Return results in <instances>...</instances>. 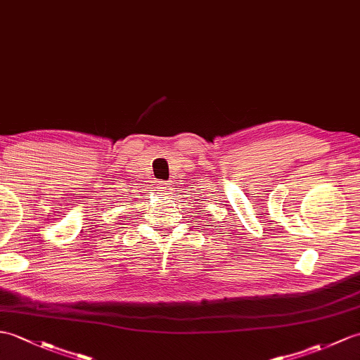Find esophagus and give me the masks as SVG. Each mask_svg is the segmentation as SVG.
Listing matches in <instances>:
<instances>
[{"instance_id":"34e87169","label":"esophagus","mask_w":360,"mask_h":360,"mask_svg":"<svg viewBox=\"0 0 360 360\" xmlns=\"http://www.w3.org/2000/svg\"><path fill=\"white\" fill-rule=\"evenodd\" d=\"M170 187H172V184L169 181H158L156 182V190L161 191V193H164V195L169 193V191L172 190Z\"/></svg>"}]
</instances>
